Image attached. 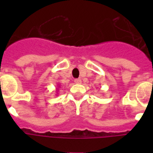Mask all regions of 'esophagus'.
<instances>
[{
	"label": "esophagus",
	"mask_w": 153,
	"mask_h": 153,
	"mask_svg": "<svg viewBox=\"0 0 153 153\" xmlns=\"http://www.w3.org/2000/svg\"><path fill=\"white\" fill-rule=\"evenodd\" d=\"M82 82V80L80 79H74V83H80Z\"/></svg>",
	"instance_id": "esophagus-1"
}]
</instances>
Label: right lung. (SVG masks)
<instances>
[{
  "label": "right lung",
  "mask_w": 153,
  "mask_h": 153,
  "mask_svg": "<svg viewBox=\"0 0 153 153\" xmlns=\"http://www.w3.org/2000/svg\"><path fill=\"white\" fill-rule=\"evenodd\" d=\"M57 90H58V88H57Z\"/></svg>",
  "instance_id": "add662e5"
}]
</instances>
